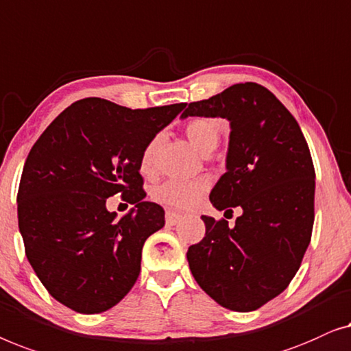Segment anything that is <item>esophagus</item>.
<instances>
[{
    "label": "esophagus",
    "mask_w": 351,
    "mask_h": 351,
    "mask_svg": "<svg viewBox=\"0 0 351 351\" xmlns=\"http://www.w3.org/2000/svg\"><path fill=\"white\" fill-rule=\"evenodd\" d=\"M181 219H182V215L175 213V211H167L165 221H167V224H169V226H175V224L180 223Z\"/></svg>",
    "instance_id": "obj_1"
}]
</instances>
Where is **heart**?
I'll return each instance as SVG.
<instances>
[{
  "mask_svg": "<svg viewBox=\"0 0 351 351\" xmlns=\"http://www.w3.org/2000/svg\"><path fill=\"white\" fill-rule=\"evenodd\" d=\"M221 130H223L221 119L208 116L194 117L186 125V135L189 138V141L205 154L213 151L218 145ZM162 143H164V133H157L143 147L140 157V170L143 175H156ZM206 191H208V181L204 180V178L194 181H167L164 184L154 187L152 199L157 204L169 206V208L191 210L199 205Z\"/></svg>",
  "mask_w": 351,
  "mask_h": 351,
  "instance_id": "heart-1",
  "label": "heart"
}]
</instances>
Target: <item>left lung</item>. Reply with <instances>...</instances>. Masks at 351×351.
Instances as JSON below:
<instances>
[{
  "mask_svg": "<svg viewBox=\"0 0 351 351\" xmlns=\"http://www.w3.org/2000/svg\"><path fill=\"white\" fill-rule=\"evenodd\" d=\"M187 116L230 121L227 171L210 202L218 210H241L234 227L224 218L202 216L206 232L187 250L189 269L219 305L251 312L288 288L312 239L315 169L308 145L283 103L256 82L192 101L182 112Z\"/></svg>",
  "mask_w": 351,
  "mask_h": 351,
  "instance_id": "obj_1",
  "label": "left lung"
}]
</instances>
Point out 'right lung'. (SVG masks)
Segmentation results:
<instances>
[{
    "label": "right lung",
    "mask_w": 351,
    "mask_h": 351,
    "mask_svg": "<svg viewBox=\"0 0 351 351\" xmlns=\"http://www.w3.org/2000/svg\"><path fill=\"white\" fill-rule=\"evenodd\" d=\"M186 103L130 110L82 98L62 111L34 143L17 192L25 254L49 294L77 313H101L132 289L146 239L165 224L145 202L143 147ZM121 193L136 205L124 219L106 210Z\"/></svg>",
    "instance_id": "add662e5"
}]
</instances>
